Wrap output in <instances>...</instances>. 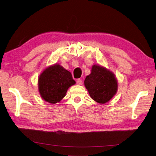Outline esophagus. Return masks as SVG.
Segmentation results:
<instances>
[{"instance_id": "34e87169", "label": "esophagus", "mask_w": 156, "mask_h": 156, "mask_svg": "<svg viewBox=\"0 0 156 156\" xmlns=\"http://www.w3.org/2000/svg\"><path fill=\"white\" fill-rule=\"evenodd\" d=\"M76 83H77L78 85H82V80L81 79H77Z\"/></svg>"}]
</instances>
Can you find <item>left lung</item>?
Wrapping results in <instances>:
<instances>
[{
    "label": "left lung",
    "instance_id": "8db88e82",
    "mask_svg": "<svg viewBox=\"0 0 156 156\" xmlns=\"http://www.w3.org/2000/svg\"><path fill=\"white\" fill-rule=\"evenodd\" d=\"M84 86L91 98L100 104L109 102L118 91V80L115 74L100 65L94 64L87 76Z\"/></svg>",
    "mask_w": 156,
    "mask_h": 156
}]
</instances>
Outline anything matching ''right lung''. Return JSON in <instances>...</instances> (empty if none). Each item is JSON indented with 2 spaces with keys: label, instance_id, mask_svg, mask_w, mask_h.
I'll return each instance as SVG.
<instances>
[{
  "label": "right lung",
  "instance_id": "1",
  "mask_svg": "<svg viewBox=\"0 0 156 156\" xmlns=\"http://www.w3.org/2000/svg\"><path fill=\"white\" fill-rule=\"evenodd\" d=\"M76 84L69 71L59 64L46 68L39 75L38 92L42 98L51 104L60 102L68 89Z\"/></svg>",
  "mask_w": 156,
  "mask_h": 156
}]
</instances>
